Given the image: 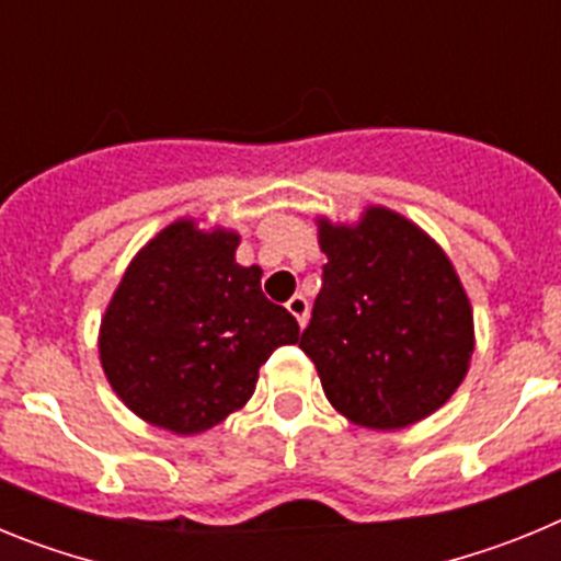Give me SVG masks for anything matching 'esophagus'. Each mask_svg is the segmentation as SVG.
I'll use <instances>...</instances> for the list:
<instances>
[{
  "label": "esophagus",
  "mask_w": 561,
  "mask_h": 561,
  "mask_svg": "<svg viewBox=\"0 0 561 561\" xmlns=\"http://www.w3.org/2000/svg\"><path fill=\"white\" fill-rule=\"evenodd\" d=\"M286 309H289V314L295 317L297 325L304 329L306 320H309V304H306V297H304V295H295V297H291V300H289V304H286Z\"/></svg>",
  "instance_id": "1"
}]
</instances>
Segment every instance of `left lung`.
<instances>
[{"label": "left lung", "instance_id": "left-lung-1", "mask_svg": "<svg viewBox=\"0 0 561 561\" xmlns=\"http://www.w3.org/2000/svg\"><path fill=\"white\" fill-rule=\"evenodd\" d=\"M317 227L329 264L300 348L325 399L370 430L427 419L460 388L474 351L472 306L453 261L388 207Z\"/></svg>", "mask_w": 561, "mask_h": 561}]
</instances>
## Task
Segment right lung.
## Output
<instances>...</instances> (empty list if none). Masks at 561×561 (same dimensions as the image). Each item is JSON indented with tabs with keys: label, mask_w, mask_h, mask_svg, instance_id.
Returning a JSON list of instances; mask_svg holds the SVG:
<instances>
[{
	"label": "right lung",
	"mask_w": 561,
	"mask_h": 561,
	"mask_svg": "<svg viewBox=\"0 0 561 561\" xmlns=\"http://www.w3.org/2000/svg\"><path fill=\"white\" fill-rule=\"evenodd\" d=\"M238 232L180 219L128 264L101 320V365L121 401L153 427L196 435L241 410L257 370L300 340L266 300L261 266L236 264Z\"/></svg>",
	"instance_id": "obj_1"
}]
</instances>
